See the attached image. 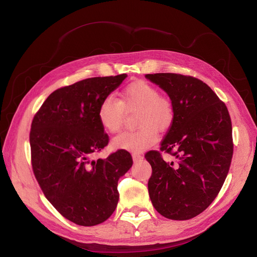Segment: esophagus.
I'll return each mask as SVG.
<instances>
[{
  "label": "esophagus",
  "mask_w": 257,
  "mask_h": 257,
  "mask_svg": "<svg viewBox=\"0 0 257 257\" xmlns=\"http://www.w3.org/2000/svg\"><path fill=\"white\" fill-rule=\"evenodd\" d=\"M132 158H133V160L135 161V162H137V161H141V160H143V155L142 154H138V153H133L132 154Z\"/></svg>",
  "instance_id": "obj_1"
}]
</instances>
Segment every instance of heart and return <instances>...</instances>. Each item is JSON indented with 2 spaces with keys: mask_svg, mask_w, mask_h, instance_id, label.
<instances>
[{
  "mask_svg": "<svg viewBox=\"0 0 257 257\" xmlns=\"http://www.w3.org/2000/svg\"><path fill=\"white\" fill-rule=\"evenodd\" d=\"M134 108H139L136 114L139 126L114 137V149L145 150L158 142V128L167 131L174 124L176 111L172 100L161 95L157 87L144 80L128 83L121 93V99L113 94H107L98 106V121L108 133H118L125 119L126 110Z\"/></svg>",
  "mask_w": 257,
  "mask_h": 257,
  "instance_id": "heart-1",
  "label": "heart"
}]
</instances>
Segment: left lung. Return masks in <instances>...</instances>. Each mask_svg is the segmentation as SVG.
<instances>
[{
    "mask_svg": "<svg viewBox=\"0 0 257 257\" xmlns=\"http://www.w3.org/2000/svg\"><path fill=\"white\" fill-rule=\"evenodd\" d=\"M146 77L167 93L176 111L160 150L145 154L152 167L150 199L167 219L189 220L210 206L228 174L234 152L230 115L211 88L195 77ZM164 153L172 155V162L162 159Z\"/></svg>",
    "mask_w": 257,
    "mask_h": 257,
    "instance_id": "obj_1",
    "label": "left lung"
}]
</instances>
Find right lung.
I'll use <instances>...</instances> for the list:
<instances>
[{
    "instance_id": "obj_1",
    "label": "right lung",
    "mask_w": 257,
    "mask_h": 257,
    "mask_svg": "<svg viewBox=\"0 0 257 257\" xmlns=\"http://www.w3.org/2000/svg\"><path fill=\"white\" fill-rule=\"evenodd\" d=\"M126 76L94 77L53 91L31 124L36 180L51 205L81 226H94L113 213L118 180L133 164L124 149L92 160L109 143L97 116L100 100Z\"/></svg>"
}]
</instances>
